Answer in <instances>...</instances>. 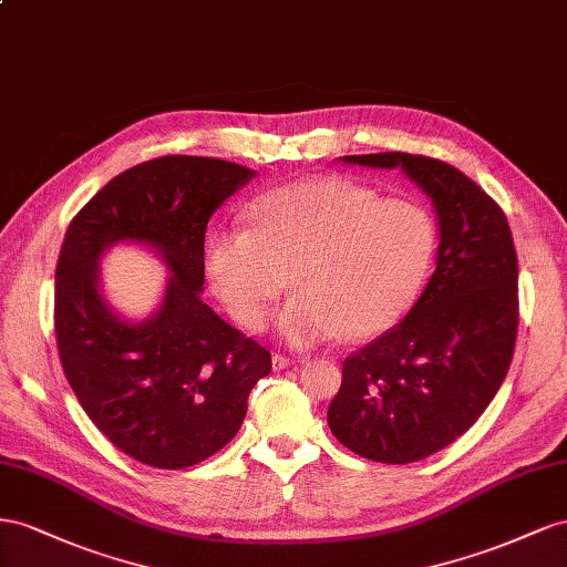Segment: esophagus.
<instances>
[{
	"mask_svg": "<svg viewBox=\"0 0 567 567\" xmlns=\"http://www.w3.org/2000/svg\"><path fill=\"white\" fill-rule=\"evenodd\" d=\"M292 363H295V361L289 359V355H285V353H275V355H272V368H275V370H285V368H289Z\"/></svg>",
	"mask_w": 567,
	"mask_h": 567,
	"instance_id": "1",
	"label": "esophagus"
}]
</instances>
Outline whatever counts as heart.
Here are the masks:
<instances>
[{
  "label": "heart",
  "mask_w": 567,
  "mask_h": 567,
  "mask_svg": "<svg viewBox=\"0 0 567 567\" xmlns=\"http://www.w3.org/2000/svg\"><path fill=\"white\" fill-rule=\"evenodd\" d=\"M434 247L425 206L347 181H303L258 197L247 225L208 239L206 275L245 328L261 326L292 280L299 295L280 332L306 347L339 330L349 339L390 330L423 289Z\"/></svg>",
  "instance_id": "obj_1"
}]
</instances>
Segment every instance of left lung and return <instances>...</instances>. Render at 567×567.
<instances>
[{
	"mask_svg": "<svg viewBox=\"0 0 567 567\" xmlns=\"http://www.w3.org/2000/svg\"><path fill=\"white\" fill-rule=\"evenodd\" d=\"M401 168L440 218L436 268L409 316L342 363L328 409L353 454L403 465L471 430L504 382L517 337V256L504 208L440 158L384 152L342 156Z\"/></svg>",
	"mask_w": 567,
	"mask_h": 567,
	"instance_id": "8db88e82",
	"label": "left lung"
}]
</instances>
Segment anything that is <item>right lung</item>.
Returning a JSON list of instances; mask_svg holds the SVG:
<instances>
[{"mask_svg": "<svg viewBox=\"0 0 567 567\" xmlns=\"http://www.w3.org/2000/svg\"><path fill=\"white\" fill-rule=\"evenodd\" d=\"M254 171L208 156H158L123 171L80 208L56 261L54 332L80 406L131 458L181 471L214 456L247 415L270 351L202 301L204 235ZM131 238L169 264L162 309L127 323L99 295L103 249Z\"/></svg>", "mask_w": 567, "mask_h": 567, "instance_id": "1", "label": "right lung"}]
</instances>
